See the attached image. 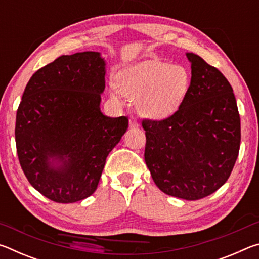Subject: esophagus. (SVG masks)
<instances>
[{"label":"esophagus","instance_id":"esophagus-1","mask_svg":"<svg viewBox=\"0 0 259 259\" xmlns=\"http://www.w3.org/2000/svg\"><path fill=\"white\" fill-rule=\"evenodd\" d=\"M129 125H130V128H138L139 123H138V121H137V119H136L135 116H130Z\"/></svg>","mask_w":259,"mask_h":259}]
</instances>
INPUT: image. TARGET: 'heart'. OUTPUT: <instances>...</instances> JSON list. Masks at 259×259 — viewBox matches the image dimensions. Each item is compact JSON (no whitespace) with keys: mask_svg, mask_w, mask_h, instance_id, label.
Instances as JSON below:
<instances>
[{"mask_svg":"<svg viewBox=\"0 0 259 259\" xmlns=\"http://www.w3.org/2000/svg\"><path fill=\"white\" fill-rule=\"evenodd\" d=\"M191 76L181 65L159 60H144L117 73L111 96L120 94L137 100L139 111L153 120H162L178 111L190 90Z\"/></svg>","mask_w":259,"mask_h":259,"instance_id":"obj_1","label":"heart"}]
</instances>
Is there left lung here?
<instances>
[{"mask_svg": "<svg viewBox=\"0 0 259 259\" xmlns=\"http://www.w3.org/2000/svg\"><path fill=\"white\" fill-rule=\"evenodd\" d=\"M191 63L190 90L178 111L144 120L145 162L155 185L184 200L205 198L229 179L238 159L240 115L229 81L200 56Z\"/></svg>", "mask_w": 259, "mask_h": 259, "instance_id": "8db88e82", "label": "left lung"}]
</instances>
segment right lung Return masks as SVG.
Masks as SVG:
<instances>
[{
	"label": "right lung",
	"mask_w": 259,
	"mask_h": 259,
	"mask_svg": "<svg viewBox=\"0 0 259 259\" xmlns=\"http://www.w3.org/2000/svg\"><path fill=\"white\" fill-rule=\"evenodd\" d=\"M105 74L100 52H77L38 69L25 88L16 116L18 159L30 185L55 202L93 194L128 129V117L100 111Z\"/></svg>",
	"instance_id": "add662e5"
}]
</instances>
